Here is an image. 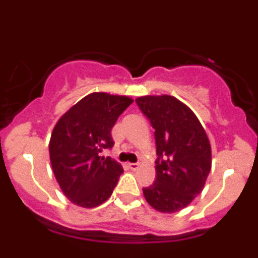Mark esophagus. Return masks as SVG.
<instances>
[{"label":"esophagus","mask_w":258,"mask_h":258,"mask_svg":"<svg viewBox=\"0 0 258 258\" xmlns=\"http://www.w3.org/2000/svg\"><path fill=\"white\" fill-rule=\"evenodd\" d=\"M127 166H129L132 170H136V169H138V168H140V164H138V163H129V164H127Z\"/></svg>","instance_id":"1"}]
</instances>
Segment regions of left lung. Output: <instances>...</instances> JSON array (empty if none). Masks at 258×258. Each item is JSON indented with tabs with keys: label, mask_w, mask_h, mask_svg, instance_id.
I'll list each match as a JSON object with an SVG mask.
<instances>
[{
	"label": "left lung",
	"mask_w": 258,
	"mask_h": 258,
	"mask_svg": "<svg viewBox=\"0 0 258 258\" xmlns=\"http://www.w3.org/2000/svg\"><path fill=\"white\" fill-rule=\"evenodd\" d=\"M155 129L157 160L155 183L143 188L146 202L161 213L190 206L204 188L212 166L206 131L188 106L172 95L136 99Z\"/></svg>",
	"instance_id": "left-lung-1"
}]
</instances>
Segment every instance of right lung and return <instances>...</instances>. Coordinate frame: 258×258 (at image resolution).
Wrapping results in <instances>:
<instances>
[{"instance_id":"obj_1","label":"right lung","mask_w":258,"mask_h":258,"mask_svg":"<svg viewBox=\"0 0 258 258\" xmlns=\"http://www.w3.org/2000/svg\"><path fill=\"white\" fill-rule=\"evenodd\" d=\"M132 103L127 95L90 93L63 113L52 129V172L66 198L76 206L95 208L112 195L124 169L99 152L113 146L111 131Z\"/></svg>"}]
</instances>
